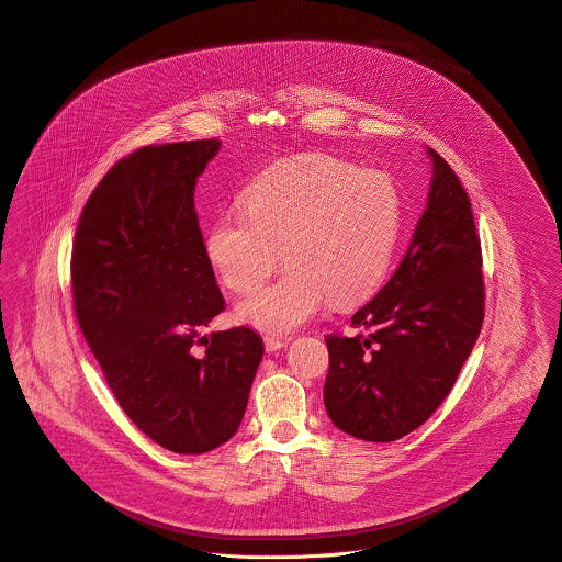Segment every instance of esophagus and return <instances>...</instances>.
<instances>
[{"instance_id": "1", "label": "esophagus", "mask_w": 562, "mask_h": 562, "mask_svg": "<svg viewBox=\"0 0 562 562\" xmlns=\"http://www.w3.org/2000/svg\"><path fill=\"white\" fill-rule=\"evenodd\" d=\"M263 344H266V350H268V352H277V350H281V348L288 346V339H283V337H266Z\"/></svg>"}]
</instances>
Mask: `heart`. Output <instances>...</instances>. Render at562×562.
<instances>
[{
  "mask_svg": "<svg viewBox=\"0 0 562 562\" xmlns=\"http://www.w3.org/2000/svg\"><path fill=\"white\" fill-rule=\"evenodd\" d=\"M205 240L218 279L246 294L276 267L289 268L238 305V318L290 333L326 301L350 305L383 283L401 236L402 201L392 177L330 156L303 154L261 170Z\"/></svg>",
  "mask_w": 562,
  "mask_h": 562,
  "instance_id": "1",
  "label": "heart"
}]
</instances>
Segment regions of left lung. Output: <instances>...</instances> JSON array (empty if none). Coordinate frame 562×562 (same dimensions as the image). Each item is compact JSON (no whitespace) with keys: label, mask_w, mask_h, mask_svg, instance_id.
<instances>
[{"label":"left lung","mask_w":562,"mask_h":562,"mask_svg":"<svg viewBox=\"0 0 562 562\" xmlns=\"http://www.w3.org/2000/svg\"><path fill=\"white\" fill-rule=\"evenodd\" d=\"M432 179L408 250L355 316L368 333L328 335L324 406L363 441H396L450 394L484 318L481 240L457 172L426 149Z\"/></svg>","instance_id":"1"}]
</instances>
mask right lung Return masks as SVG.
Instances as JSON below:
<instances>
[{"mask_svg":"<svg viewBox=\"0 0 562 562\" xmlns=\"http://www.w3.org/2000/svg\"><path fill=\"white\" fill-rule=\"evenodd\" d=\"M221 140L145 147L114 164L83 205L71 279L81 333L127 417L161 448L203 454L240 428L261 337L201 335L225 310L194 188ZM206 341L196 358L195 339Z\"/></svg>","mask_w":562,"mask_h":562,"instance_id":"add662e5","label":"right lung"}]
</instances>
